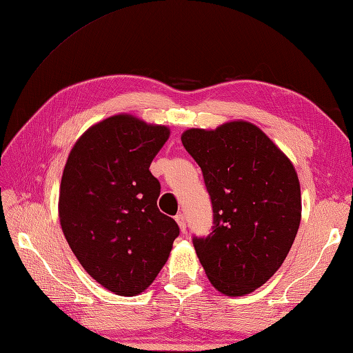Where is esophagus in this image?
<instances>
[{
	"label": "esophagus",
	"mask_w": 353,
	"mask_h": 353,
	"mask_svg": "<svg viewBox=\"0 0 353 353\" xmlns=\"http://www.w3.org/2000/svg\"><path fill=\"white\" fill-rule=\"evenodd\" d=\"M175 221L178 222L181 233H185V218H184V214L183 213H178L176 216H175Z\"/></svg>",
	"instance_id": "esophagus-1"
}]
</instances>
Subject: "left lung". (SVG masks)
<instances>
[{"label": "left lung", "mask_w": 353, "mask_h": 353, "mask_svg": "<svg viewBox=\"0 0 353 353\" xmlns=\"http://www.w3.org/2000/svg\"><path fill=\"white\" fill-rule=\"evenodd\" d=\"M183 146L203 170L212 233L193 236L210 283L225 296L253 292L282 267L301 218L297 172L263 131L237 120L187 129Z\"/></svg>", "instance_id": "left-lung-1"}]
</instances>
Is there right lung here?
Returning <instances> with one entry per match:
<instances>
[{"instance_id": "add662e5", "label": "right lung", "mask_w": 353, "mask_h": 353, "mask_svg": "<svg viewBox=\"0 0 353 353\" xmlns=\"http://www.w3.org/2000/svg\"><path fill=\"white\" fill-rule=\"evenodd\" d=\"M169 128L129 114L108 117L76 141L62 174L59 221L83 270L117 296H137L168 262L179 227L157 207L149 166Z\"/></svg>"}]
</instances>
